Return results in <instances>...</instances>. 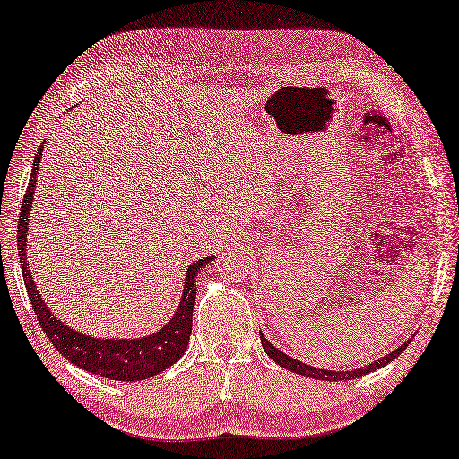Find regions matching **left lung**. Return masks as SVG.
<instances>
[{
	"label": "left lung",
	"instance_id": "8db88e82",
	"mask_svg": "<svg viewBox=\"0 0 459 459\" xmlns=\"http://www.w3.org/2000/svg\"><path fill=\"white\" fill-rule=\"evenodd\" d=\"M409 342H411V341H405L403 344L399 346V349L391 351L389 354L382 356V359H379V360H376V362H372V364H368V366H364V368H356V370H346V372H344V370H342V372H334V370H321V368L309 366V364H304V362H299V360L292 359V356H288V354L282 352L281 349H276L274 344L268 342V339H264V334L261 333V344H263L264 352H266L268 356H271V359H273L278 366H282V368H286V370L296 372V374L306 376V377L325 379V382H346V379H356V377H360V376L376 372V370H379V368H384L385 364L394 362V360L397 359V356L407 349Z\"/></svg>",
	"mask_w": 459,
	"mask_h": 459
}]
</instances>
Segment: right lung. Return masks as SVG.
<instances>
[{
	"label": "right lung",
	"mask_w": 459,
	"mask_h": 459,
	"mask_svg": "<svg viewBox=\"0 0 459 459\" xmlns=\"http://www.w3.org/2000/svg\"><path fill=\"white\" fill-rule=\"evenodd\" d=\"M42 148L44 145H39V150L35 153L30 181L17 223V247L21 271H23L29 299L32 304V309H35V317L39 319L42 331L47 333V337L64 359H68L72 364L82 368V370L97 374L100 377L117 379V382H140V379H148L155 374L165 372L167 368L173 366L181 359L188 342H191L196 276L203 268L208 266L210 261H214L216 256H204V259L191 263V266H188L185 273L183 294L181 299H178L173 317L167 321L160 331L148 334V337L100 339L91 337V334H83L80 331H75L74 327L65 325L62 319L56 317L48 309L47 301H44L42 294L37 290V282L30 274V264L27 261L29 218L32 203H35V188L39 178Z\"/></svg>",
	"instance_id": "right-lung-1"
}]
</instances>
